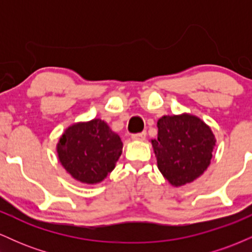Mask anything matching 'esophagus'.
<instances>
[{
	"label": "esophagus",
	"instance_id": "esophagus-1",
	"mask_svg": "<svg viewBox=\"0 0 252 252\" xmlns=\"http://www.w3.org/2000/svg\"><path fill=\"white\" fill-rule=\"evenodd\" d=\"M146 132H138V134H134V135H131V138L134 141H143L144 138H146Z\"/></svg>",
	"mask_w": 252,
	"mask_h": 252
}]
</instances>
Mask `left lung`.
I'll return each mask as SVG.
<instances>
[{"label":"left lung","mask_w":252,"mask_h":252,"mask_svg":"<svg viewBox=\"0 0 252 252\" xmlns=\"http://www.w3.org/2000/svg\"><path fill=\"white\" fill-rule=\"evenodd\" d=\"M158 138L152 140L158 168L173 187L190 184L210 166L216 137L201 118L192 114L162 116Z\"/></svg>","instance_id":"8db88e82"}]
</instances>
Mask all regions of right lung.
<instances>
[{"label":"right lung","instance_id":"add662e5","mask_svg":"<svg viewBox=\"0 0 252 252\" xmlns=\"http://www.w3.org/2000/svg\"><path fill=\"white\" fill-rule=\"evenodd\" d=\"M123 143L100 118L77 122L65 129L57 143L59 162L74 180L94 185L116 167Z\"/></svg>","mask_w":252,"mask_h":252}]
</instances>
